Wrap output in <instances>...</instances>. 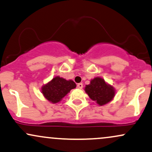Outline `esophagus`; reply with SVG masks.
<instances>
[{
    "mask_svg": "<svg viewBox=\"0 0 152 152\" xmlns=\"http://www.w3.org/2000/svg\"><path fill=\"white\" fill-rule=\"evenodd\" d=\"M77 88L82 89V88H83V83H79V84H77Z\"/></svg>",
    "mask_w": 152,
    "mask_h": 152,
    "instance_id": "esophagus-1",
    "label": "esophagus"
}]
</instances>
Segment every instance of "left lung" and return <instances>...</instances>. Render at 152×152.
I'll return each mask as SVG.
<instances>
[{"mask_svg":"<svg viewBox=\"0 0 152 152\" xmlns=\"http://www.w3.org/2000/svg\"><path fill=\"white\" fill-rule=\"evenodd\" d=\"M85 90L90 99L101 106L111 101L115 94L113 87L107 84L101 77H95L91 80L90 84L86 85Z\"/></svg>","mask_w":152,"mask_h":152,"instance_id":"8db88e82","label":"left lung"}]
</instances>
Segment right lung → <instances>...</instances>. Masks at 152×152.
<instances>
[{"mask_svg":"<svg viewBox=\"0 0 152 152\" xmlns=\"http://www.w3.org/2000/svg\"><path fill=\"white\" fill-rule=\"evenodd\" d=\"M75 87L76 84L72 80H66L58 76L42 87V93L49 102L57 103Z\"/></svg>","mask_w":152,"mask_h":152,"instance_id":"obj_1","label":"right lung"}]
</instances>
